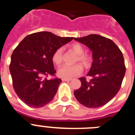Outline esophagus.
<instances>
[{"label": "esophagus", "instance_id": "esophagus-1", "mask_svg": "<svg viewBox=\"0 0 135 135\" xmlns=\"http://www.w3.org/2000/svg\"><path fill=\"white\" fill-rule=\"evenodd\" d=\"M62 81H71V78H62Z\"/></svg>", "mask_w": 135, "mask_h": 135}]
</instances>
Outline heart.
<instances>
[{
	"label": "heart",
	"instance_id": "b5f03b06",
	"mask_svg": "<svg viewBox=\"0 0 135 135\" xmlns=\"http://www.w3.org/2000/svg\"><path fill=\"white\" fill-rule=\"evenodd\" d=\"M70 49L74 53L77 55L76 61H79L85 68H87L90 64V58L89 55L84 54V50L83 46L79 43H74L70 46ZM63 49L58 48L54 51L52 55V60L53 63L59 65L63 61ZM82 71V67L79 64L73 65H62L58 70V75L63 78H71L80 74Z\"/></svg>",
	"mask_w": 135,
	"mask_h": 135
}]
</instances>
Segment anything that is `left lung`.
<instances>
[{
	"label": "left lung",
	"instance_id": "obj_1",
	"mask_svg": "<svg viewBox=\"0 0 135 135\" xmlns=\"http://www.w3.org/2000/svg\"><path fill=\"white\" fill-rule=\"evenodd\" d=\"M92 51L93 62L87 76L80 78L81 86L74 92L77 101L87 108H97L108 103L121 87L126 68L123 55L114 42L97 34L74 38Z\"/></svg>",
	"mask_w": 135,
	"mask_h": 135
}]
</instances>
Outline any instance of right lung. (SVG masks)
I'll list each match as a JSON object with an SVG mask.
<instances>
[{"instance_id":"add662e5","label":"right lung","mask_w":135,"mask_h":135,"mask_svg":"<svg viewBox=\"0 0 135 135\" xmlns=\"http://www.w3.org/2000/svg\"><path fill=\"white\" fill-rule=\"evenodd\" d=\"M49 32H36L25 37L11 55L9 70L19 98L32 108H41L54 98L61 82L45 76L56 73L52 55L57 49L72 40Z\"/></svg>"}]
</instances>
